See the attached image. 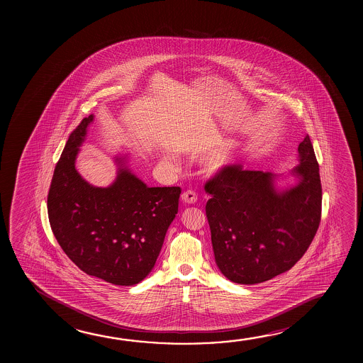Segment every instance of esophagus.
I'll list each match as a JSON object with an SVG mask.
<instances>
[{
    "label": "esophagus",
    "mask_w": 363,
    "mask_h": 363,
    "mask_svg": "<svg viewBox=\"0 0 363 363\" xmlns=\"http://www.w3.org/2000/svg\"><path fill=\"white\" fill-rule=\"evenodd\" d=\"M181 197H182V201L186 202V203H195L197 201V195L195 191H184Z\"/></svg>",
    "instance_id": "esophagus-1"
}]
</instances>
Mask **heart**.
Returning <instances> with one entry per match:
<instances>
[{"instance_id":"heart-1","label":"heart","mask_w":363,"mask_h":363,"mask_svg":"<svg viewBox=\"0 0 363 363\" xmlns=\"http://www.w3.org/2000/svg\"><path fill=\"white\" fill-rule=\"evenodd\" d=\"M229 155H230V149L228 148L225 150H223L221 153L218 155H215L214 158H211L208 162V167L210 169H216L220 166H223L228 160H229Z\"/></svg>"}]
</instances>
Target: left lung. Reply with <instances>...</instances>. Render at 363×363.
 <instances>
[{"instance_id":"1","label":"left lung","mask_w":363,"mask_h":363,"mask_svg":"<svg viewBox=\"0 0 363 363\" xmlns=\"http://www.w3.org/2000/svg\"><path fill=\"white\" fill-rule=\"evenodd\" d=\"M297 150L300 164L292 174L300 182L289 190H274L272 173L242 164L220 168L205 184L215 262L235 284H261L289 271L318 232L320 174L309 135Z\"/></svg>"}]
</instances>
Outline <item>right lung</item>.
I'll list each match as a JSON object with an SVG mask.
<instances>
[{"mask_svg":"<svg viewBox=\"0 0 363 363\" xmlns=\"http://www.w3.org/2000/svg\"><path fill=\"white\" fill-rule=\"evenodd\" d=\"M92 120L89 115L72 131L54 168L49 223L63 252L84 274L113 285H135L155 267L179 211L181 187H148L125 168L110 187L87 184L74 161Z\"/></svg>","mask_w":363,"mask_h":363,"instance_id":"1","label":"right lung"}]
</instances>
